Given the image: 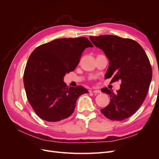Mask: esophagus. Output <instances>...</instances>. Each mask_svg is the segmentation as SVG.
<instances>
[{
    "label": "esophagus",
    "instance_id": "34e87169",
    "mask_svg": "<svg viewBox=\"0 0 159 159\" xmlns=\"http://www.w3.org/2000/svg\"><path fill=\"white\" fill-rule=\"evenodd\" d=\"M93 92L94 93H100L101 92H102V91H101L99 90V89H95V90H93Z\"/></svg>",
    "mask_w": 159,
    "mask_h": 159
}]
</instances>
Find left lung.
<instances>
[{"instance_id": "1", "label": "left lung", "mask_w": 159, "mask_h": 159, "mask_svg": "<svg viewBox=\"0 0 159 159\" xmlns=\"http://www.w3.org/2000/svg\"><path fill=\"white\" fill-rule=\"evenodd\" d=\"M89 39L109 60L105 78H111V83L121 81L115 93L102 89L109 95L110 103L101 112L111 120L123 121L132 116L146 98L152 75L150 61L141 46L129 38L102 35Z\"/></svg>"}]
</instances>
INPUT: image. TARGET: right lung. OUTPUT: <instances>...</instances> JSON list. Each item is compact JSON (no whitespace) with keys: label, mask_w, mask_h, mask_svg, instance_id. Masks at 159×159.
<instances>
[{"label":"right lung","mask_w":159,"mask_h":159,"mask_svg":"<svg viewBox=\"0 0 159 159\" xmlns=\"http://www.w3.org/2000/svg\"><path fill=\"white\" fill-rule=\"evenodd\" d=\"M89 47L93 45L87 38H64L42 44L32 52L23 81L28 102L40 118L58 122L69 117L78 98L88 93L82 86H67L64 77L75 70Z\"/></svg>","instance_id":"obj_1"}]
</instances>
